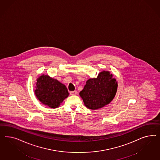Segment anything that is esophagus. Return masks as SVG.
<instances>
[{
  "label": "esophagus",
  "mask_w": 160,
  "mask_h": 160,
  "mask_svg": "<svg viewBox=\"0 0 160 160\" xmlns=\"http://www.w3.org/2000/svg\"><path fill=\"white\" fill-rule=\"evenodd\" d=\"M70 95H72V96L73 95H76L78 94V92L76 91H73V92H70Z\"/></svg>",
  "instance_id": "obj_1"
}]
</instances>
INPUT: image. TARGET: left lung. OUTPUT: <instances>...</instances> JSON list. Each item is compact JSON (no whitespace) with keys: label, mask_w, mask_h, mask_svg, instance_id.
Wrapping results in <instances>:
<instances>
[{"label":"left lung","mask_w":160,"mask_h":160,"mask_svg":"<svg viewBox=\"0 0 160 160\" xmlns=\"http://www.w3.org/2000/svg\"><path fill=\"white\" fill-rule=\"evenodd\" d=\"M118 84L108 71H102L96 78H90L80 92L84 104L88 108L97 110L108 104L116 94Z\"/></svg>","instance_id":"1"}]
</instances>
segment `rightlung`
I'll list each match as a JSON object with an SVG mask.
<instances>
[{"label":"right lung","instance_id":"add662e5","mask_svg":"<svg viewBox=\"0 0 160 160\" xmlns=\"http://www.w3.org/2000/svg\"><path fill=\"white\" fill-rule=\"evenodd\" d=\"M34 92L40 102L52 108L58 107L69 95L65 85L44 74L37 79Z\"/></svg>","mask_w":160,"mask_h":160}]
</instances>
